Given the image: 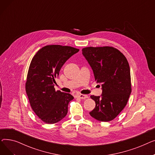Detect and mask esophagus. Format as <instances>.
<instances>
[{"mask_svg": "<svg viewBox=\"0 0 155 155\" xmlns=\"http://www.w3.org/2000/svg\"><path fill=\"white\" fill-rule=\"evenodd\" d=\"M78 97L81 99H85L87 98H88V95H84V94H80V95H78Z\"/></svg>", "mask_w": 155, "mask_h": 155, "instance_id": "1", "label": "esophagus"}]
</instances>
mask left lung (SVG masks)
Segmentation results:
<instances>
[{
  "label": "left lung",
  "instance_id": "8db88e82",
  "mask_svg": "<svg viewBox=\"0 0 155 155\" xmlns=\"http://www.w3.org/2000/svg\"><path fill=\"white\" fill-rule=\"evenodd\" d=\"M82 54L93 70L95 80L102 87L101 97L91 96L95 107L89 113L99 121H110L125 107L131 92L128 61L112 46L86 47Z\"/></svg>",
  "mask_w": 155,
  "mask_h": 155
}]
</instances>
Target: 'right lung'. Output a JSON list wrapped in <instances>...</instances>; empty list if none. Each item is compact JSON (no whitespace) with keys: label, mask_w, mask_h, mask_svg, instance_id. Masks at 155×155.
<instances>
[{"label":"right lung","mask_w":155,"mask_h":155,"mask_svg":"<svg viewBox=\"0 0 155 155\" xmlns=\"http://www.w3.org/2000/svg\"><path fill=\"white\" fill-rule=\"evenodd\" d=\"M79 49L68 46L47 45L35 54L28 72L26 92L32 109L46 124H54L68 112L73 97L55 91V78L66 61Z\"/></svg>","instance_id":"obj_1"}]
</instances>
